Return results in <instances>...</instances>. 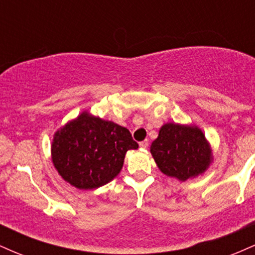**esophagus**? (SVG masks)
<instances>
[{
    "label": "esophagus",
    "mask_w": 255,
    "mask_h": 255,
    "mask_svg": "<svg viewBox=\"0 0 255 255\" xmlns=\"http://www.w3.org/2000/svg\"><path fill=\"white\" fill-rule=\"evenodd\" d=\"M139 146L141 148H146L148 146V141L147 140H144V141H141V142H139Z\"/></svg>",
    "instance_id": "obj_1"
}]
</instances>
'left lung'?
<instances>
[{"mask_svg": "<svg viewBox=\"0 0 255 255\" xmlns=\"http://www.w3.org/2000/svg\"><path fill=\"white\" fill-rule=\"evenodd\" d=\"M150 152L163 174L181 182L203 175L213 162L211 145L195 125L164 124Z\"/></svg>", "mask_w": 255, "mask_h": 255, "instance_id": "8db88e82", "label": "left lung"}]
</instances>
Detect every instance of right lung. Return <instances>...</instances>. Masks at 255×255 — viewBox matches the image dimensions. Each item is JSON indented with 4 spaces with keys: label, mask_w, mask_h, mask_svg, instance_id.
Here are the masks:
<instances>
[{
    "label": "right lung",
    "mask_w": 255,
    "mask_h": 255,
    "mask_svg": "<svg viewBox=\"0 0 255 255\" xmlns=\"http://www.w3.org/2000/svg\"><path fill=\"white\" fill-rule=\"evenodd\" d=\"M137 147L127 128L85 110L55 131L51 160L66 182L91 191L118 176L127 151Z\"/></svg>",
    "instance_id": "right-lung-1"
}]
</instances>
